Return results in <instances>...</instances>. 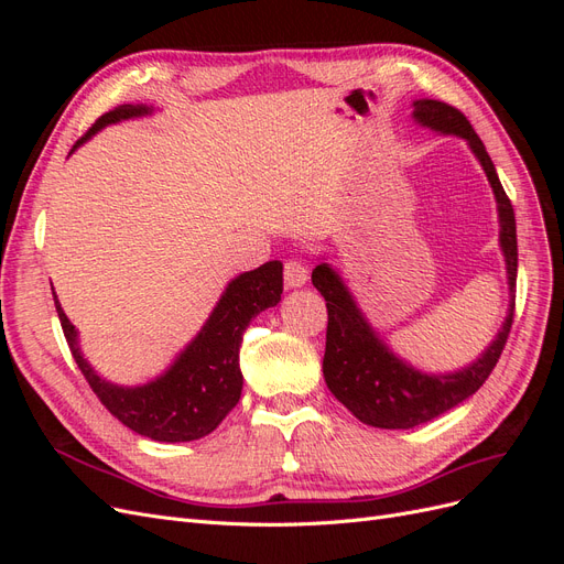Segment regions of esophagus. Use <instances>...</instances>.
I'll list each match as a JSON object with an SVG mask.
<instances>
[{"mask_svg": "<svg viewBox=\"0 0 564 564\" xmlns=\"http://www.w3.org/2000/svg\"><path fill=\"white\" fill-rule=\"evenodd\" d=\"M284 282L286 286H303L308 282V265H305L301 259H289L284 263Z\"/></svg>", "mask_w": 564, "mask_h": 564, "instance_id": "34e87169", "label": "esophagus"}]
</instances>
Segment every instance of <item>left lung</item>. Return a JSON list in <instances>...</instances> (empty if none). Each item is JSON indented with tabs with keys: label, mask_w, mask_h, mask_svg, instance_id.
Wrapping results in <instances>:
<instances>
[{
	"label": "left lung",
	"mask_w": 564,
	"mask_h": 564,
	"mask_svg": "<svg viewBox=\"0 0 564 564\" xmlns=\"http://www.w3.org/2000/svg\"><path fill=\"white\" fill-rule=\"evenodd\" d=\"M414 119L421 127L440 133L460 135L468 141L475 158L480 160L489 185L497 197L499 209V242L506 256L510 308L506 322L491 346L477 360L454 373H423L406 365L392 352L379 334L369 327V322L357 308L348 286L338 278L329 263H319L313 270V284L327 301V348H324V381H327L334 398L346 404L355 419H360L373 429H414L425 421L449 412L456 404L468 400L480 388L491 369L497 367L503 346L510 334V324L516 315V280H518V235L516 214L503 185L497 176L485 143L475 133L466 115L442 100L421 98L414 100Z\"/></svg>",
	"instance_id": "8db88e82"
}]
</instances>
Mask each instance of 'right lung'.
<instances>
[{"label": "right lung", "mask_w": 564, "mask_h": 564, "mask_svg": "<svg viewBox=\"0 0 564 564\" xmlns=\"http://www.w3.org/2000/svg\"><path fill=\"white\" fill-rule=\"evenodd\" d=\"M150 112L152 108L145 106H117L115 110L100 115L70 152L87 143L104 127ZM280 261H268L261 268L242 272L226 286L207 324L185 346L176 362L155 381L135 388L115 386L98 377L94 367L84 360L77 329L63 313L56 294L54 303L75 362L108 412L143 437L158 442H191L209 435L240 402L242 334L251 317L280 303Z\"/></svg>", "instance_id": "add662e5"}]
</instances>
